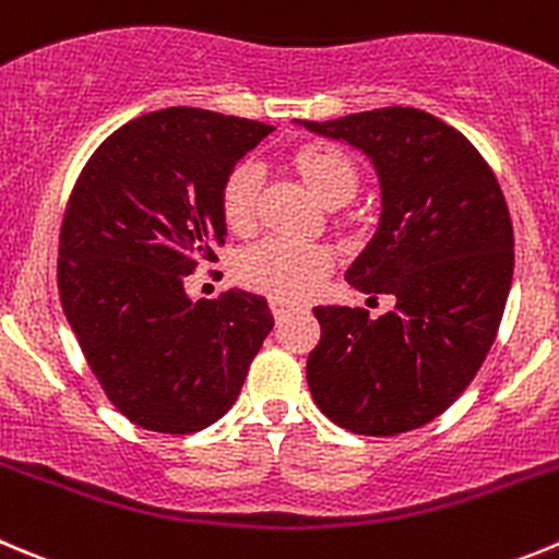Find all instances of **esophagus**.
<instances>
[{
    "instance_id": "obj_1",
    "label": "esophagus",
    "mask_w": 559,
    "mask_h": 559,
    "mask_svg": "<svg viewBox=\"0 0 559 559\" xmlns=\"http://www.w3.org/2000/svg\"><path fill=\"white\" fill-rule=\"evenodd\" d=\"M270 309H273L275 320H284V317L289 314V311L295 309V306H292L289 300H281V297H273V304H270Z\"/></svg>"
}]
</instances>
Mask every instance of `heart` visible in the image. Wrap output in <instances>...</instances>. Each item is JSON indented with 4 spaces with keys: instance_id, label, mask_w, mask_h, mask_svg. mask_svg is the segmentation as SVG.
Here are the masks:
<instances>
[{
    "instance_id": "heart-1",
    "label": "heart",
    "mask_w": 559,
    "mask_h": 559,
    "mask_svg": "<svg viewBox=\"0 0 559 559\" xmlns=\"http://www.w3.org/2000/svg\"><path fill=\"white\" fill-rule=\"evenodd\" d=\"M295 168L317 192V198L331 206L347 201L358 187L356 162L333 145H304L295 154ZM259 192H262L259 162H237L221 187L223 221L234 234H248L255 226ZM234 270L248 289L281 300H304L314 295L325 281L331 270V250L306 239L267 237L245 248L237 255Z\"/></svg>"
}]
</instances>
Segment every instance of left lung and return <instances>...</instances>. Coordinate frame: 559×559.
<instances>
[{"label":"left lung","mask_w":559,"mask_h":559,"mask_svg":"<svg viewBox=\"0 0 559 559\" xmlns=\"http://www.w3.org/2000/svg\"><path fill=\"white\" fill-rule=\"evenodd\" d=\"M306 129L356 145L383 212L347 284L385 314L317 306L306 380L317 408L358 436H400L444 414L497 338L513 281V223L491 165L450 123L383 107Z\"/></svg>","instance_id":"1"}]
</instances>
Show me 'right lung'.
Masks as SVG:
<instances>
[{
  "instance_id": "right-lung-1",
  "label": "right lung",
  "mask_w": 559,
  "mask_h": 559,
  "mask_svg": "<svg viewBox=\"0 0 559 559\" xmlns=\"http://www.w3.org/2000/svg\"><path fill=\"white\" fill-rule=\"evenodd\" d=\"M273 127L195 107L140 115L87 159L60 226L57 289L109 403L143 430L190 436L239 397L273 314L185 281L226 242L221 187Z\"/></svg>"
}]
</instances>
